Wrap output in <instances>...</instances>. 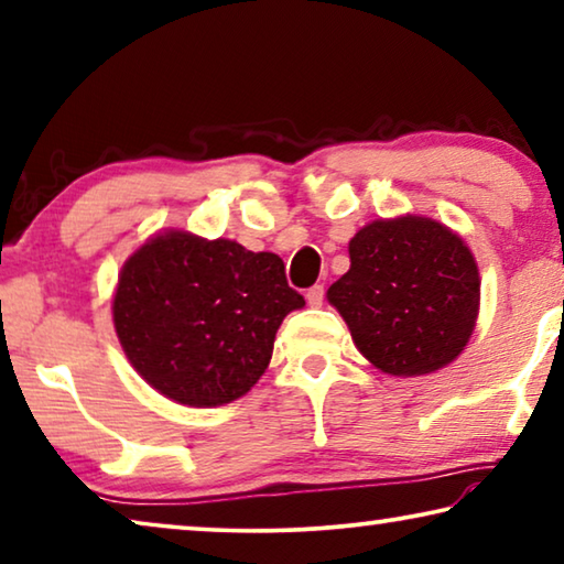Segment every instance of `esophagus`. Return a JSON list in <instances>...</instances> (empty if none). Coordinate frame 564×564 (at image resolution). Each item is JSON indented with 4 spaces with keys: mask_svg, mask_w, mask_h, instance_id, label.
<instances>
[{
    "mask_svg": "<svg viewBox=\"0 0 564 564\" xmlns=\"http://www.w3.org/2000/svg\"><path fill=\"white\" fill-rule=\"evenodd\" d=\"M323 299H326V291H323V285H313V289H308V293H305V301H308L311 308H321Z\"/></svg>",
    "mask_w": 564,
    "mask_h": 564,
    "instance_id": "esophagus-1",
    "label": "esophagus"
}]
</instances>
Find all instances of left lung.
Wrapping results in <instances>:
<instances>
[{"label":"left lung","mask_w":564,"mask_h":564,"mask_svg":"<svg viewBox=\"0 0 564 564\" xmlns=\"http://www.w3.org/2000/svg\"><path fill=\"white\" fill-rule=\"evenodd\" d=\"M348 256L326 299L362 358L415 378L460 356L480 313V273L453 228L415 214L378 218L350 238Z\"/></svg>","instance_id":"left-lung-1"}]
</instances>
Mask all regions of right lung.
I'll return each instance as SVG.
<instances>
[{
    "mask_svg": "<svg viewBox=\"0 0 564 564\" xmlns=\"http://www.w3.org/2000/svg\"><path fill=\"white\" fill-rule=\"evenodd\" d=\"M303 305L275 253L166 228L123 261L111 316L133 370L156 393L216 408L259 383L283 318Z\"/></svg>",
    "mask_w": 564,
    "mask_h": 564,
    "instance_id": "add662e5",
    "label": "right lung"
}]
</instances>
